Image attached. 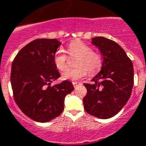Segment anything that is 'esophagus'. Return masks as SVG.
<instances>
[{"label":"esophagus","mask_w":146,"mask_h":146,"mask_svg":"<svg viewBox=\"0 0 146 146\" xmlns=\"http://www.w3.org/2000/svg\"><path fill=\"white\" fill-rule=\"evenodd\" d=\"M72 84H73L74 87H76V86H78V84H80V83H79V82H73V83H72Z\"/></svg>","instance_id":"esophagus-1"}]
</instances>
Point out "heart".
<instances>
[{
  "instance_id": "1",
  "label": "heart",
  "mask_w": 146,
  "mask_h": 146,
  "mask_svg": "<svg viewBox=\"0 0 146 146\" xmlns=\"http://www.w3.org/2000/svg\"><path fill=\"white\" fill-rule=\"evenodd\" d=\"M67 53L71 56H78L76 68H68L62 74L63 80H78L88 73L90 75L97 74L103 65V59L99 53L93 51L90 45L80 40L71 42L67 46ZM54 63L60 71L67 67V56L62 49H58L54 55Z\"/></svg>"
}]
</instances>
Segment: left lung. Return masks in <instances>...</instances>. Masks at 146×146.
<instances>
[{
	"mask_svg": "<svg viewBox=\"0 0 146 146\" xmlns=\"http://www.w3.org/2000/svg\"><path fill=\"white\" fill-rule=\"evenodd\" d=\"M92 43L103 56L102 69L92 80L84 84L87 93L84 98L86 113L99 119H109L126 104L133 86V63L125 50L114 41L105 37L92 38Z\"/></svg>",
	"mask_w": 146,
	"mask_h": 146,
	"instance_id": "1",
	"label": "left lung"
}]
</instances>
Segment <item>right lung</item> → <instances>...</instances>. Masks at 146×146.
<instances>
[{
  "label": "right lung",
  "instance_id": "add662e5",
  "mask_svg": "<svg viewBox=\"0 0 146 146\" xmlns=\"http://www.w3.org/2000/svg\"><path fill=\"white\" fill-rule=\"evenodd\" d=\"M61 42L56 38H38L20 50L12 63L10 81L15 103L29 118L47 122L64 110L65 97L74 90L64 80L50 86L60 77L54 55Z\"/></svg>",
  "mask_w": 146,
  "mask_h": 146
}]
</instances>
